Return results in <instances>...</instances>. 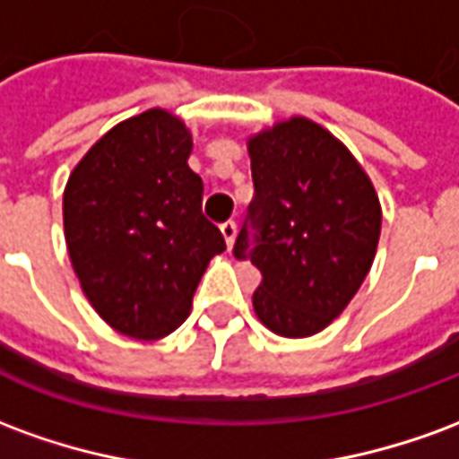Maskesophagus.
<instances>
[{
  "label": "esophagus",
  "mask_w": 459,
  "mask_h": 459,
  "mask_svg": "<svg viewBox=\"0 0 459 459\" xmlns=\"http://www.w3.org/2000/svg\"><path fill=\"white\" fill-rule=\"evenodd\" d=\"M221 233H223L226 246L233 248V240H236V221H226V223H221Z\"/></svg>",
  "instance_id": "34e87169"
}]
</instances>
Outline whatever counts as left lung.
<instances>
[{
  "instance_id": "8db88e82",
  "label": "left lung",
  "mask_w": 459,
  "mask_h": 459,
  "mask_svg": "<svg viewBox=\"0 0 459 459\" xmlns=\"http://www.w3.org/2000/svg\"><path fill=\"white\" fill-rule=\"evenodd\" d=\"M248 154L255 246L243 226L233 253L260 270V322L280 337H312L344 312L374 265L381 201L344 142L302 115L250 134Z\"/></svg>"
}]
</instances>
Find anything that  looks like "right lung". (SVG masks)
Segmentation results:
<instances>
[{
    "label": "right lung",
    "mask_w": 459,
    "mask_h": 459,
    "mask_svg": "<svg viewBox=\"0 0 459 459\" xmlns=\"http://www.w3.org/2000/svg\"><path fill=\"white\" fill-rule=\"evenodd\" d=\"M191 132L150 108L108 130L65 181L64 233L85 298L120 334L161 339L189 317L221 230L201 213Z\"/></svg>",
    "instance_id": "add662e5"
}]
</instances>
